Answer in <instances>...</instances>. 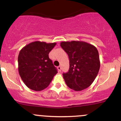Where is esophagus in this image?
I'll use <instances>...</instances> for the list:
<instances>
[{
  "label": "esophagus",
  "mask_w": 121,
  "mask_h": 121,
  "mask_svg": "<svg viewBox=\"0 0 121 121\" xmlns=\"http://www.w3.org/2000/svg\"><path fill=\"white\" fill-rule=\"evenodd\" d=\"M57 69H58V70H59V72H60L61 71V66H58Z\"/></svg>",
  "instance_id": "34e87169"
}]
</instances>
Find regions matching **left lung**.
Instances as JSON below:
<instances>
[{
  "instance_id": "obj_1",
  "label": "left lung",
  "mask_w": 121,
  "mask_h": 121,
  "mask_svg": "<svg viewBox=\"0 0 121 121\" xmlns=\"http://www.w3.org/2000/svg\"><path fill=\"white\" fill-rule=\"evenodd\" d=\"M60 45L69 59V70L63 78L69 88L81 91L88 87L96 78L99 68L96 47L82 41H62Z\"/></svg>"
}]
</instances>
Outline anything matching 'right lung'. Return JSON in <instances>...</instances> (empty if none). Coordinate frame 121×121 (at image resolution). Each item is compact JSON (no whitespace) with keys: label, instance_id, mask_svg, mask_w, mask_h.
<instances>
[{"label":"right lung","instance_id":"right-lung-1","mask_svg":"<svg viewBox=\"0 0 121 121\" xmlns=\"http://www.w3.org/2000/svg\"><path fill=\"white\" fill-rule=\"evenodd\" d=\"M56 43L36 41L20 50L18 56V70L27 86L35 91H41L49 86L57 73L49 58V52Z\"/></svg>","mask_w":121,"mask_h":121}]
</instances>
